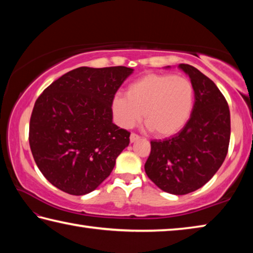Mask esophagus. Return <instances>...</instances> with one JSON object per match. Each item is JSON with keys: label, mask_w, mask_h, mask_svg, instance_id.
<instances>
[{"label": "esophagus", "mask_w": 253, "mask_h": 253, "mask_svg": "<svg viewBox=\"0 0 253 253\" xmlns=\"http://www.w3.org/2000/svg\"><path fill=\"white\" fill-rule=\"evenodd\" d=\"M140 139V136L138 135V134H135V133H131L130 134V141H131V143L132 142H135V141H138Z\"/></svg>", "instance_id": "1"}]
</instances>
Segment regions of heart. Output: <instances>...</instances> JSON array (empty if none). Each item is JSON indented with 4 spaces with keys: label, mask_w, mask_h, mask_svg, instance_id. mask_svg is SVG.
I'll use <instances>...</instances> for the list:
<instances>
[{
    "label": "heart",
    "mask_w": 253,
    "mask_h": 253,
    "mask_svg": "<svg viewBox=\"0 0 253 253\" xmlns=\"http://www.w3.org/2000/svg\"><path fill=\"white\" fill-rule=\"evenodd\" d=\"M194 105V87L188 78L173 74H148L132 82L126 97L117 95L112 110L117 122L132 127L143 121L154 134L171 136L187 124Z\"/></svg>",
    "instance_id": "1"
}]
</instances>
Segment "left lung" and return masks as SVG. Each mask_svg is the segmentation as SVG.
<instances>
[{
  "label": "left lung",
  "mask_w": 253,
  "mask_h": 253,
  "mask_svg": "<svg viewBox=\"0 0 253 253\" xmlns=\"http://www.w3.org/2000/svg\"><path fill=\"white\" fill-rule=\"evenodd\" d=\"M179 68L194 87L191 117L172 138L151 141L144 170L163 191L182 196L203 187L222 166L231 126L228 103L213 81L192 65Z\"/></svg>",
  "instance_id": "8db88e82"
}]
</instances>
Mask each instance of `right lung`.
I'll use <instances>...</instances> for the list:
<instances>
[{
  "instance_id": "1",
  "label": "right lung",
  "mask_w": 253,
  "mask_h": 253,
  "mask_svg": "<svg viewBox=\"0 0 253 253\" xmlns=\"http://www.w3.org/2000/svg\"><path fill=\"white\" fill-rule=\"evenodd\" d=\"M133 69H74L50 84L35 102L29 141L48 182L73 196L95 190L130 143L112 122V101Z\"/></svg>"
}]
</instances>
